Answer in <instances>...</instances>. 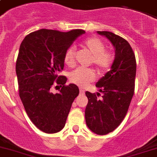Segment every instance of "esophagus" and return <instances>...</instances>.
<instances>
[{"label":"esophagus","mask_w":157,"mask_h":157,"mask_svg":"<svg viewBox=\"0 0 157 157\" xmlns=\"http://www.w3.org/2000/svg\"><path fill=\"white\" fill-rule=\"evenodd\" d=\"M79 92H80V94H85V90H82V89H80Z\"/></svg>","instance_id":"esophagus-1"}]
</instances>
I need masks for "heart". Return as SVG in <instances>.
<instances>
[{
	"label": "heart",
	"mask_w": 157,
	"mask_h": 157,
	"mask_svg": "<svg viewBox=\"0 0 157 157\" xmlns=\"http://www.w3.org/2000/svg\"><path fill=\"white\" fill-rule=\"evenodd\" d=\"M83 46L92 54L90 63L97 67L100 72H106L113 64L114 56L111 51L106 50L104 42L96 37H91L86 39L82 43ZM75 49L71 46L67 50L64 55L65 64L68 67H74L75 65ZM95 73L91 68L78 67L70 74V80L71 82L81 87H85L94 81Z\"/></svg>",
	"instance_id": "b5f03b06"
}]
</instances>
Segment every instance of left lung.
Returning <instances> with one entry per match:
<instances>
[{"label":"left lung","instance_id":"1","mask_svg":"<svg viewBox=\"0 0 157 157\" xmlns=\"http://www.w3.org/2000/svg\"><path fill=\"white\" fill-rule=\"evenodd\" d=\"M109 39L115 47L116 57L111 71L97 82L100 93L86 91L88 103L85 110L87 127L98 135L113 132L126 116L135 90L136 62L132 48L123 37L108 32L98 31Z\"/></svg>","mask_w":157,"mask_h":157}]
</instances>
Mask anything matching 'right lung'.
<instances>
[{
    "instance_id": "add662e5",
    "label": "right lung",
    "mask_w": 157,
    "mask_h": 157,
    "mask_svg": "<svg viewBox=\"0 0 157 157\" xmlns=\"http://www.w3.org/2000/svg\"><path fill=\"white\" fill-rule=\"evenodd\" d=\"M83 33L82 29L65 33L41 29L27 35L21 44L16 62L19 96L32 123L45 133L64 128L79 94L75 84L66 85L67 77L58 73L63 70L67 50ZM54 85L62 87L56 94L51 92Z\"/></svg>"
}]
</instances>
